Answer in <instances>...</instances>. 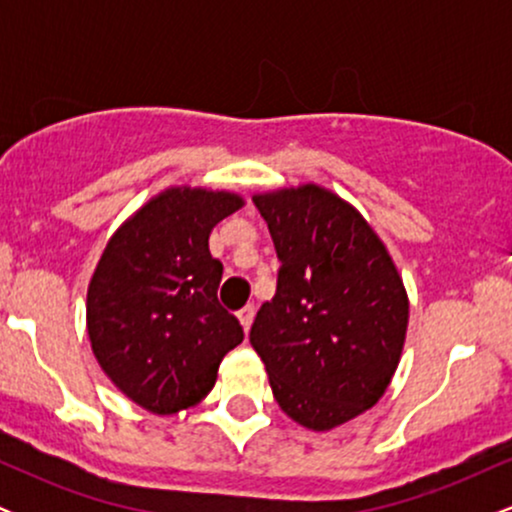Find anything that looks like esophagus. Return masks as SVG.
<instances>
[{"label":"esophagus","mask_w":512,"mask_h":512,"mask_svg":"<svg viewBox=\"0 0 512 512\" xmlns=\"http://www.w3.org/2000/svg\"><path fill=\"white\" fill-rule=\"evenodd\" d=\"M255 313H257V308H255V305H252V303L245 305V308L238 313V320H240V325H243L245 332H248L250 327H252V320H255Z\"/></svg>","instance_id":"1"}]
</instances>
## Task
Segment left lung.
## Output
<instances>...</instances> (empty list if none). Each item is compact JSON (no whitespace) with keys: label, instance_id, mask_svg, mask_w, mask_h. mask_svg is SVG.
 <instances>
[{"label":"left lung","instance_id":"8db88e82","mask_svg":"<svg viewBox=\"0 0 512 512\" xmlns=\"http://www.w3.org/2000/svg\"><path fill=\"white\" fill-rule=\"evenodd\" d=\"M252 199L281 269L250 344L281 411L310 431H332L375 407L392 383L409 325L402 274L337 192L303 182Z\"/></svg>","mask_w":512,"mask_h":512}]
</instances>
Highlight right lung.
Returning <instances> with one entry per match:
<instances>
[{
  "mask_svg": "<svg viewBox=\"0 0 512 512\" xmlns=\"http://www.w3.org/2000/svg\"><path fill=\"white\" fill-rule=\"evenodd\" d=\"M245 197L170 185L117 226L86 291V332L110 383L151 414L209 395L243 327L216 298L223 264L209 236Z\"/></svg>",
  "mask_w": 512,
  "mask_h": 512,
  "instance_id": "obj_1",
  "label": "right lung"
}]
</instances>
